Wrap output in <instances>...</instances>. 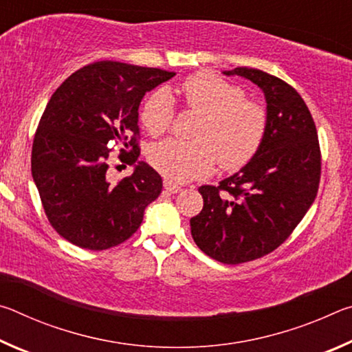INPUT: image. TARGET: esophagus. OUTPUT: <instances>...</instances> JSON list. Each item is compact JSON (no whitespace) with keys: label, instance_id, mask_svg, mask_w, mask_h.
Wrapping results in <instances>:
<instances>
[{"label":"esophagus","instance_id":"obj_1","mask_svg":"<svg viewBox=\"0 0 352 352\" xmlns=\"http://www.w3.org/2000/svg\"><path fill=\"white\" fill-rule=\"evenodd\" d=\"M163 186H164V189H166V190H168V192H172V194H177L178 190L182 189V188L178 186V184H175L174 182L168 180V178H164V182H163Z\"/></svg>","mask_w":352,"mask_h":352}]
</instances>
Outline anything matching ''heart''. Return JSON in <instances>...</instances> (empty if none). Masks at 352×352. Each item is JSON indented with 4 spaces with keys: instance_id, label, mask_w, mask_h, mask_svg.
Listing matches in <instances>:
<instances>
[{
    "instance_id": "obj_1",
    "label": "heart",
    "mask_w": 352,
    "mask_h": 352,
    "mask_svg": "<svg viewBox=\"0 0 352 352\" xmlns=\"http://www.w3.org/2000/svg\"><path fill=\"white\" fill-rule=\"evenodd\" d=\"M184 105L201 115L195 130L197 141L168 140L153 146L148 162L170 182H188L220 169L237 170L248 164L264 144L269 116L241 87L212 73L190 74L182 82ZM175 107L170 94L160 88L148 94L140 110V121L158 136L170 129Z\"/></svg>"
}]
</instances>
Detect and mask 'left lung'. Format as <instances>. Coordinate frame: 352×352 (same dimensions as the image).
Here are the masks:
<instances>
[{
  "instance_id": "left-lung-1",
  "label": "left lung",
  "mask_w": 352,
  "mask_h": 352,
  "mask_svg": "<svg viewBox=\"0 0 352 352\" xmlns=\"http://www.w3.org/2000/svg\"><path fill=\"white\" fill-rule=\"evenodd\" d=\"M225 74L264 91L269 127L252 162L217 186L199 188L204 210L190 219V234L210 258L236 265L272 253L294 233L317 197L321 152L314 118L294 87L247 67Z\"/></svg>"
}]
</instances>
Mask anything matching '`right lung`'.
<instances>
[{"label":"right lung","instance_id":"add662e5","mask_svg":"<svg viewBox=\"0 0 352 352\" xmlns=\"http://www.w3.org/2000/svg\"><path fill=\"white\" fill-rule=\"evenodd\" d=\"M174 76L104 60L77 69L52 94L34 136L31 169L46 217L63 239L99 252L140 228L146 206L162 194V177L140 162L111 184L109 157L121 144L118 158L135 164L141 99Z\"/></svg>","mask_w":352,"mask_h":352}]
</instances>
